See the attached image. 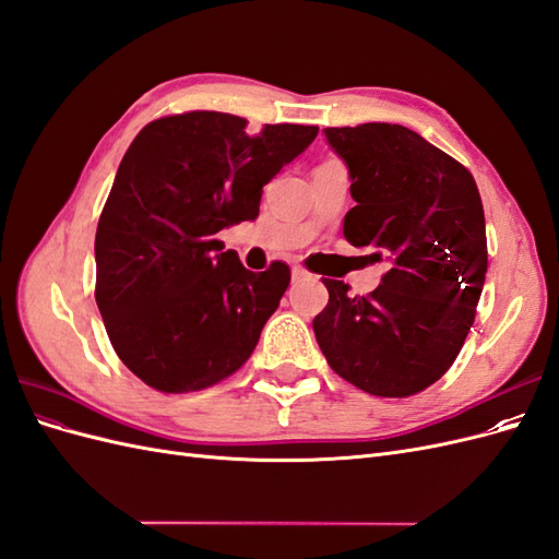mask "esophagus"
<instances>
[{
  "instance_id": "1",
  "label": "esophagus",
  "mask_w": 559,
  "mask_h": 559,
  "mask_svg": "<svg viewBox=\"0 0 559 559\" xmlns=\"http://www.w3.org/2000/svg\"><path fill=\"white\" fill-rule=\"evenodd\" d=\"M292 277H294V280H306V277H308V270L300 267V265H294V267H292Z\"/></svg>"
}]
</instances>
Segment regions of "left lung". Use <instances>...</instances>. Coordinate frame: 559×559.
Instances as JSON below:
<instances>
[{
  "instance_id": "left-lung-1",
  "label": "left lung",
  "mask_w": 559,
  "mask_h": 559,
  "mask_svg": "<svg viewBox=\"0 0 559 559\" xmlns=\"http://www.w3.org/2000/svg\"><path fill=\"white\" fill-rule=\"evenodd\" d=\"M349 173L343 233L389 270L370 296L321 280L314 337L337 376L373 396H411L460 354L487 273L485 214L464 165L405 126L324 128Z\"/></svg>"
}]
</instances>
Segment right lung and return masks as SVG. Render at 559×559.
I'll return each instance as SVG.
<instances>
[{
  "label": "right lung",
  "instance_id": "add662e5",
  "mask_svg": "<svg viewBox=\"0 0 559 559\" xmlns=\"http://www.w3.org/2000/svg\"><path fill=\"white\" fill-rule=\"evenodd\" d=\"M319 128L191 111L148 123L118 165L95 235V300L121 361L167 394L235 373L289 286L251 273L216 233L259 216L263 186Z\"/></svg>",
  "mask_w": 559,
  "mask_h": 559
}]
</instances>
